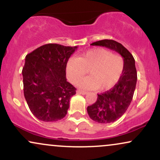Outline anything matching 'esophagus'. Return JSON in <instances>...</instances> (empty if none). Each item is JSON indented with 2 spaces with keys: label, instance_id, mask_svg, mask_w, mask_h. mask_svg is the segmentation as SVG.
Listing matches in <instances>:
<instances>
[{
  "label": "esophagus",
  "instance_id": "34e87169",
  "mask_svg": "<svg viewBox=\"0 0 160 160\" xmlns=\"http://www.w3.org/2000/svg\"><path fill=\"white\" fill-rule=\"evenodd\" d=\"M77 92H78V94H81V95H86L88 93L87 92L81 91V90H78V91H77Z\"/></svg>",
  "mask_w": 160,
  "mask_h": 160
}]
</instances>
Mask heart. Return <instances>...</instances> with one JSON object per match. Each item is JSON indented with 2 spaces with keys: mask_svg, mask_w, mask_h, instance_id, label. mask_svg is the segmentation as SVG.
Masks as SVG:
<instances>
[{
  "mask_svg": "<svg viewBox=\"0 0 160 160\" xmlns=\"http://www.w3.org/2000/svg\"><path fill=\"white\" fill-rule=\"evenodd\" d=\"M123 59L104 48H95L71 58L67 64V74L73 83H78L89 70L90 76L81 80L79 86L84 89L108 90L120 80L123 71Z\"/></svg>",
  "mask_w": 160,
  "mask_h": 160,
  "instance_id": "1",
  "label": "heart"
}]
</instances>
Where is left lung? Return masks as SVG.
Wrapping results in <instances>:
<instances>
[{"label": "left lung", "mask_w": 160, "mask_h": 160, "mask_svg": "<svg viewBox=\"0 0 160 160\" xmlns=\"http://www.w3.org/2000/svg\"><path fill=\"white\" fill-rule=\"evenodd\" d=\"M92 45L114 50L123 58V71L118 82L110 90L98 94L96 102L87 107L92 120L99 123L113 122L124 114L132 100L137 82L135 62L129 51L115 40H102Z\"/></svg>", "instance_id": "1"}]
</instances>
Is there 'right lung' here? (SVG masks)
<instances>
[{
    "instance_id": "1",
    "label": "right lung",
    "mask_w": 160,
    "mask_h": 160,
    "mask_svg": "<svg viewBox=\"0 0 160 160\" xmlns=\"http://www.w3.org/2000/svg\"><path fill=\"white\" fill-rule=\"evenodd\" d=\"M77 48L48 43L25 57L22 72L24 95L38 120L56 122L67 114L76 88L67 81L66 65Z\"/></svg>"
}]
</instances>
